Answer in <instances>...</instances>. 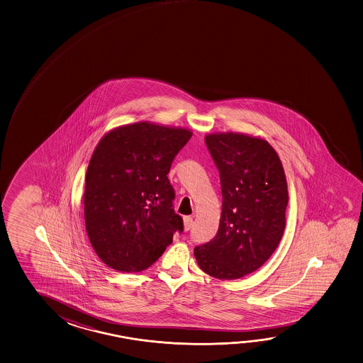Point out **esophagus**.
Here are the masks:
<instances>
[{
    "instance_id": "1",
    "label": "esophagus",
    "mask_w": 363,
    "mask_h": 363,
    "mask_svg": "<svg viewBox=\"0 0 363 363\" xmlns=\"http://www.w3.org/2000/svg\"><path fill=\"white\" fill-rule=\"evenodd\" d=\"M193 226V218L191 216H185L184 218V229L185 230H191Z\"/></svg>"
}]
</instances>
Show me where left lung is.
Listing matches in <instances>:
<instances>
[{"label": "left lung", "mask_w": 363, "mask_h": 363, "mask_svg": "<svg viewBox=\"0 0 363 363\" xmlns=\"http://www.w3.org/2000/svg\"><path fill=\"white\" fill-rule=\"evenodd\" d=\"M220 175L223 212L215 238L194 248L206 274L234 280L259 269L283 238L288 185L264 139L221 133L205 138Z\"/></svg>", "instance_id": "left-lung-1"}]
</instances>
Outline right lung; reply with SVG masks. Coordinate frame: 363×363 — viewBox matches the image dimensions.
Returning <instances> with one entry per match:
<instances>
[{
    "label": "right lung",
    "instance_id": "right-lung-1",
    "mask_svg": "<svg viewBox=\"0 0 363 363\" xmlns=\"http://www.w3.org/2000/svg\"><path fill=\"white\" fill-rule=\"evenodd\" d=\"M185 129L137 123L106 134L86 169L84 218L93 250L113 270L155 264L183 233L167 174L191 139Z\"/></svg>",
    "mask_w": 363,
    "mask_h": 363
}]
</instances>
